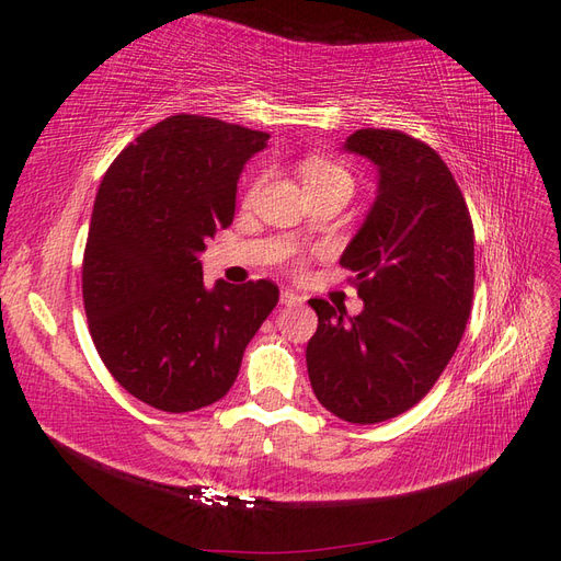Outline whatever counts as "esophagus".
<instances>
[{"label":"esophagus","mask_w":561,"mask_h":561,"mask_svg":"<svg viewBox=\"0 0 561 561\" xmlns=\"http://www.w3.org/2000/svg\"><path fill=\"white\" fill-rule=\"evenodd\" d=\"M304 297H299L295 290H290V287H285V290H280V304H285V307H297V304H301Z\"/></svg>","instance_id":"obj_1"}]
</instances>
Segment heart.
<instances>
[{
	"label": "heart",
	"mask_w": 561,
	"mask_h": 561,
	"mask_svg": "<svg viewBox=\"0 0 561 561\" xmlns=\"http://www.w3.org/2000/svg\"><path fill=\"white\" fill-rule=\"evenodd\" d=\"M301 180H304V184H307V186L330 184V182H348L351 184V178H348V173L344 171L342 165H336V163H332L328 159H318V157L304 161V165H301ZM262 182H264V175L254 180V184L250 186V192H248V198H252L254 194L260 192Z\"/></svg>",
	"instance_id": "obj_1"
}]
</instances>
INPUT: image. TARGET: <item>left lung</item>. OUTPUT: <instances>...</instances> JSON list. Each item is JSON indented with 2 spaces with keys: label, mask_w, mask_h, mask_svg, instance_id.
Instances as JSON below:
<instances>
[{
  "label": "left lung",
  "mask_w": 561,
  "mask_h": 561,
  "mask_svg": "<svg viewBox=\"0 0 561 561\" xmlns=\"http://www.w3.org/2000/svg\"><path fill=\"white\" fill-rule=\"evenodd\" d=\"M344 151L377 168L375 203L339 260L363 311L309 299L318 330L307 367L318 402L365 426L414 407L451 360L470 316L474 236L461 190L428 145L365 128Z\"/></svg>",
  "instance_id": "left-lung-1"
}]
</instances>
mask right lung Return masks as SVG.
Returning a JSON list of instances; mask_svg holds the SVG:
<instances>
[{
  "label": "right lung",
  "mask_w": 561,
  "mask_h": 561,
  "mask_svg": "<svg viewBox=\"0 0 561 561\" xmlns=\"http://www.w3.org/2000/svg\"><path fill=\"white\" fill-rule=\"evenodd\" d=\"M266 140L178 114L128 145L98 190L81 280L91 336L112 377L161 412L222 400L278 304L271 280L206 287L198 260L231 225L236 184Z\"/></svg>",
  "instance_id": "add662e5"
}]
</instances>
